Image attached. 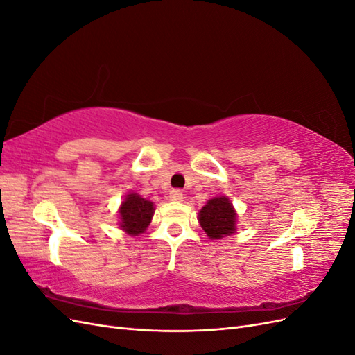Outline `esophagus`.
<instances>
[{
  "label": "esophagus",
  "mask_w": 355,
  "mask_h": 355,
  "mask_svg": "<svg viewBox=\"0 0 355 355\" xmlns=\"http://www.w3.org/2000/svg\"><path fill=\"white\" fill-rule=\"evenodd\" d=\"M168 197H170L171 201H182V200H184V194H182L180 189H171Z\"/></svg>",
  "instance_id": "esophagus-1"
}]
</instances>
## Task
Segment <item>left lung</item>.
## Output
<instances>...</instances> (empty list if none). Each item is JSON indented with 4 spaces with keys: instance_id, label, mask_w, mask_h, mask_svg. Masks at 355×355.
I'll use <instances>...</instances> for the list:
<instances>
[{
    "instance_id": "left-lung-1",
    "label": "left lung",
    "mask_w": 355,
    "mask_h": 355,
    "mask_svg": "<svg viewBox=\"0 0 355 355\" xmlns=\"http://www.w3.org/2000/svg\"><path fill=\"white\" fill-rule=\"evenodd\" d=\"M235 213L227 197H218L207 201L200 210V225L210 239L218 240L235 231Z\"/></svg>"
}]
</instances>
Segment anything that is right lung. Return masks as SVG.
Listing matches in <instances>:
<instances>
[{"mask_svg":"<svg viewBox=\"0 0 355 355\" xmlns=\"http://www.w3.org/2000/svg\"><path fill=\"white\" fill-rule=\"evenodd\" d=\"M154 214V204L137 194H128L120 209L121 228L130 235L144 232Z\"/></svg>","mask_w":355,"mask_h":355,"instance_id":"obj_1","label":"right lung"}]
</instances>
